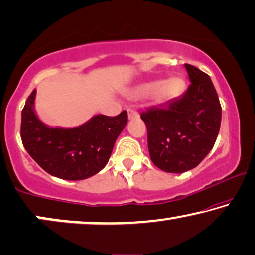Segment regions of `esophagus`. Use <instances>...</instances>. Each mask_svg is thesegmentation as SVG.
Masks as SVG:
<instances>
[{
  "label": "esophagus",
  "instance_id": "34e87169",
  "mask_svg": "<svg viewBox=\"0 0 255 255\" xmlns=\"http://www.w3.org/2000/svg\"><path fill=\"white\" fill-rule=\"evenodd\" d=\"M128 120H135L139 117V113L134 109H128Z\"/></svg>",
  "mask_w": 255,
  "mask_h": 255
}]
</instances>
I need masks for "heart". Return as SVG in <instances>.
I'll list each match as a JSON object with an SVG mask.
<instances>
[{
	"label": "heart",
	"instance_id": "1",
	"mask_svg": "<svg viewBox=\"0 0 255 255\" xmlns=\"http://www.w3.org/2000/svg\"><path fill=\"white\" fill-rule=\"evenodd\" d=\"M184 82L179 77H171L161 82V80H153V82L143 83L134 88L133 93L136 97H150L154 94V99L157 102L164 103L172 101L173 99L179 97L182 93Z\"/></svg>",
	"mask_w": 255,
	"mask_h": 255
}]
</instances>
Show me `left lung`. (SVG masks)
<instances>
[{"instance_id": "1", "label": "left lung", "mask_w": 255, "mask_h": 255, "mask_svg": "<svg viewBox=\"0 0 255 255\" xmlns=\"http://www.w3.org/2000/svg\"><path fill=\"white\" fill-rule=\"evenodd\" d=\"M185 68L191 82L185 93L140 115L147 127L150 160L165 172L197 167L212 150L222 119L210 77L193 65Z\"/></svg>"}]
</instances>
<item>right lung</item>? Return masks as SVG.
Masks as SVG:
<instances>
[{
    "instance_id": "obj_1",
    "label": "right lung",
    "mask_w": 255,
    "mask_h": 255,
    "mask_svg": "<svg viewBox=\"0 0 255 255\" xmlns=\"http://www.w3.org/2000/svg\"><path fill=\"white\" fill-rule=\"evenodd\" d=\"M35 95L33 90L21 112V141L29 156L61 179L82 180L100 172L128 123L127 112L115 117L94 115L76 128H54L36 115Z\"/></svg>"
}]
</instances>
